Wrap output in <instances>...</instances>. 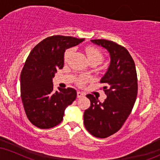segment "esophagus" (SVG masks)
I'll list each match as a JSON object with an SVG mask.
<instances>
[{
	"mask_svg": "<svg viewBox=\"0 0 160 160\" xmlns=\"http://www.w3.org/2000/svg\"><path fill=\"white\" fill-rule=\"evenodd\" d=\"M85 96V94H84L83 92H81L78 91V98H82V97H84Z\"/></svg>",
	"mask_w": 160,
	"mask_h": 160,
	"instance_id": "34e87169",
	"label": "esophagus"
}]
</instances>
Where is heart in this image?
<instances>
[{
  "mask_svg": "<svg viewBox=\"0 0 160 160\" xmlns=\"http://www.w3.org/2000/svg\"><path fill=\"white\" fill-rule=\"evenodd\" d=\"M72 50L71 49H68V50L66 51L65 54V59L67 60L68 58L70 55H71ZM86 55H87L88 59H97L98 60L99 62H101L102 60V55L100 51L98 50V49L95 48V47H88L86 49ZM86 78H82L80 80V83H82L83 82H85Z\"/></svg>",
  "mask_w": 160,
  "mask_h": 160,
  "instance_id": "heart-1",
  "label": "heart"
}]
</instances>
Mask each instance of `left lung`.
Wrapping results in <instances>:
<instances>
[{
    "mask_svg": "<svg viewBox=\"0 0 160 160\" xmlns=\"http://www.w3.org/2000/svg\"><path fill=\"white\" fill-rule=\"evenodd\" d=\"M106 49L111 57L109 68L101 79L107 98L103 103L92 94L86 95L90 107L83 115L87 131L96 138H105L118 132L128 118L138 94L135 62L125 47L111 40H91Z\"/></svg>",
    "mask_w": 160,
    "mask_h": 160,
    "instance_id": "1",
    "label": "left lung"
}]
</instances>
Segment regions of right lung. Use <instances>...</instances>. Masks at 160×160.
<instances>
[{"label": "right lung", "instance_id": "right-lung-1", "mask_svg": "<svg viewBox=\"0 0 160 160\" xmlns=\"http://www.w3.org/2000/svg\"><path fill=\"white\" fill-rule=\"evenodd\" d=\"M84 40L73 37L54 35L40 42L31 51L20 77L21 98L25 113L40 128H50L63 120L65 110L77 98L73 88L53 91L52 78L64 66L67 49Z\"/></svg>", "mask_w": 160, "mask_h": 160}]
</instances>
